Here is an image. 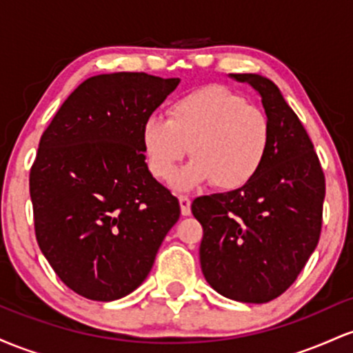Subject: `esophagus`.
<instances>
[{"label": "esophagus", "instance_id": "1", "mask_svg": "<svg viewBox=\"0 0 353 353\" xmlns=\"http://www.w3.org/2000/svg\"><path fill=\"white\" fill-rule=\"evenodd\" d=\"M181 214L182 216H190V199L188 196H179Z\"/></svg>", "mask_w": 353, "mask_h": 353}]
</instances>
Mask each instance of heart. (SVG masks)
Segmentation results:
<instances>
[{
  "label": "heart",
  "mask_w": 353,
  "mask_h": 353,
  "mask_svg": "<svg viewBox=\"0 0 353 353\" xmlns=\"http://www.w3.org/2000/svg\"><path fill=\"white\" fill-rule=\"evenodd\" d=\"M270 143L269 119L237 92L221 86L190 91L168 108V121L149 117L141 144L149 172L169 181L189 154L192 163L174 181L177 189L212 182L236 190L254 179Z\"/></svg>",
  "instance_id": "1"
}]
</instances>
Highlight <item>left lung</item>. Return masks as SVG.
<instances>
[{"instance_id": "obj_1", "label": "left lung", "mask_w": 353, "mask_h": 353, "mask_svg": "<svg viewBox=\"0 0 353 353\" xmlns=\"http://www.w3.org/2000/svg\"><path fill=\"white\" fill-rule=\"evenodd\" d=\"M261 94L270 125L262 168L244 188L194 199L201 222V269L224 297L245 303L277 299L319 244L325 176L309 134L282 92L259 74H230Z\"/></svg>"}]
</instances>
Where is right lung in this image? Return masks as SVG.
<instances>
[{"label":"right lung","instance_id":"add662e5","mask_svg":"<svg viewBox=\"0 0 353 353\" xmlns=\"http://www.w3.org/2000/svg\"><path fill=\"white\" fill-rule=\"evenodd\" d=\"M179 81L92 76L43 132L30 172L36 241L83 297L111 302L137 289L179 221V201L149 172L141 144L145 119Z\"/></svg>","mask_w":353,"mask_h":353}]
</instances>
